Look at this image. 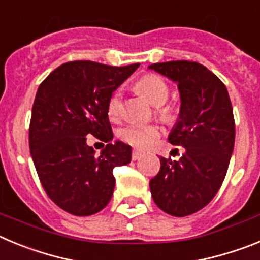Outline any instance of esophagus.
<instances>
[{"mask_svg":"<svg viewBox=\"0 0 260 260\" xmlns=\"http://www.w3.org/2000/svg\"><path fill=\"white\" fill-rule=\"evenodd\" d=\"M142 155H143V152L139 150H133L132 152V158L133 160H138V158H141Z\"/></svg>","mask_w":260,"mask_h":260,"instance_id":"34e87169","label":"esophagus"}]
</instances>
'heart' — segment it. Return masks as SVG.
<instances>
[{
    "label": "heart",
    "instance_id": "b5f03b06",
    "mask_svg": "<svg viewBox=\"0 0 260 260\" xmlns=\"http://www.w3.org/2000/svg\"><path fill=\"white\" fill-rule=\"evenodd\" d=\"M135 89L146 96L153 105L158 118L167 123L174 122L178 117V109L173 103L168 102L169 99V86L156 74H146L137 80ZM108 114L112 119H119L123 114V95L121 89L112 93L108 100ZM121 138L126 143L138 148H147L160 137V128L156 125H141L130 123L119 133Z\"/></svg>",
    "mask_w": 260,
    "mask_h": 260
}]
</instances>
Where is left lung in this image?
I'll use <instances>...</instances> for the list:
<instances>
[{
  "mask_svg": "<svg viewBox=\"0 0 260 260\" xmlns=\"http://www.w3.org/2000/svg\"><path fill=\"white\" fill-rule=\"evenodd\" d=\"M150 69L178 83L180 119L168 141L185 148L180 160L160 157L151 194L158 208L182 217L206 207L221 187L236 137L233 108L225 84L198 62H161Z\"/></svg>",
  "mask_w": 260,
  "mask_h": 260,
  "instance_id": "8db88e82",
  "label": "left lung"
}]
</instances>
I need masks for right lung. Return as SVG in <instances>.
<instances>
[{"instance_id": "obj_1", "label": "right lung", "mask_w": 260, "mask_h": 260, "mask_svg": "<svg viewBox=\"0 0 260 260\" xmlns=\"http://www.w3.org/2000/svg\"><path fill=\"white\" fill-rule=\"evenodd\" d=\"M138 68L139 63L116 68L70 61L39 86L29 122V151L47 195L71 215L102 211L113 195V169L132 160L128 144L110 143L108 100ZM89 135L108 143L99 156L86 144Z\"/></svg>"}]
</instances>
